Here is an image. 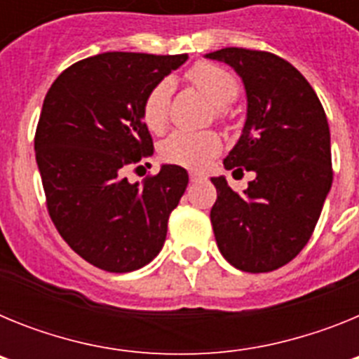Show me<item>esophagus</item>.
Returning <instances> with one entry per match:
<instances>
[{
	"instance_id": "obj_1",
	"label": "esophagus",
	"mask_w": 359,
	"mask_h": 359,
	"mask_svg": "<svg viewBox=\"0 0 359 359\" xmlns=\"http://www.w3.org/2000/svg\"><path fill=\"white\" fill-rule=\"evenodd\" d=\"M201 180H205V176L199 172H190V182L194 183V182H201Z\"/></svg>"
}]
</instances>
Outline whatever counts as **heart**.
Wrapping results in <instances>:
<instances>
[{
    "mask_svg": "<svg viewBox=\"0 0 359 359\" xmlns=\"http://www.w3.org/2000/svg\"><path fill=\"white\" fill-rule=\"evenodd\" d=\"M192 84L215 106L217 116L226 115L230 106L239 95V84L228 69L212 62H199L189 72ZM172 79L158 82L144 102V120L154 133L163 131L169 120V100L172 93ZM221 151V140L212 131H174L161 144V158L169 163L182 165L189 169H203Z\"/></svg>",
    "mask_w": 359,
    "mask_h": 359,
    "instance_id": "b5f03b06",
    "label": "heart"
}]
</instances>
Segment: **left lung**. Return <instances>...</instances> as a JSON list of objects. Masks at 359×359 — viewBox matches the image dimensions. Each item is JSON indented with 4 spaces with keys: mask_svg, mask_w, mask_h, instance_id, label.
Masks as SVG:
<instances>
[{
    "mask_svg": "<svg viewBox=\"0 0 359 359\" xmlns=\"http://www.w3.org/2000/svg\"><path fill=\"white\" fill-rule=\"evenodd\" d=\"M205 57L231 66L246 91V122L224 169L255 172L243 194L212 177L215 243L237 269L273 271L306 246L331 190L327 116L306 77L275 53L223 48Z\"/></svg>",
    "mask_w": 359,
    "mask_h": 359,
    "instance_id": "1",
    "label": "left lung"
}]
</instances>
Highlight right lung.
<instances>
[{"label": "right lung", "mask_w": 359, "mask_h": 359, "mask_svg": "<svg viewBox=\"0 0 359 359\" xmlns=\"http://www.w3.org/2000/svg\"><path fill=\"white\" fill-rule=\"evenodd\" d=\"M187 59L98 53L65 69L44 97L34 149L50 217L73 252L109 273L144 268L161 252L189 185L187 170L169 163L142 185L123 177L152 154L145 97Z\"/></svg>", "instance_id": "right-lung-1"}]
</instances>
